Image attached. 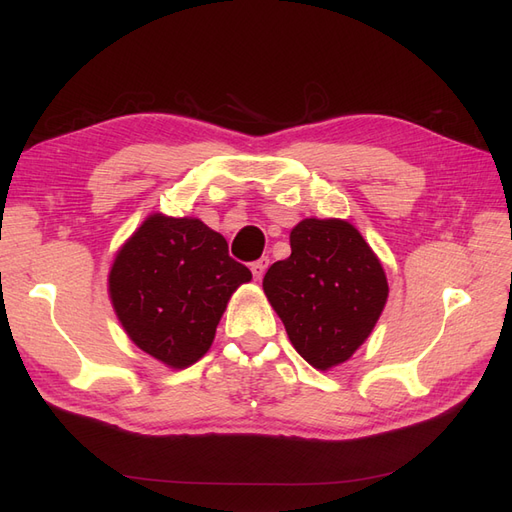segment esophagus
Returning a JSON list of instances; mask_svg holds the SVG:
<instances>
[{
    "label": "esophagus",
    "instance_id": "34e87169",
    "mask_svg": "<svg viewBox=\"0 0 512 512\" xmlns=\"http://www.w3.org/2000/svg\"><path fill=\"white\" fill-rule=\"evenodd\" d=\"M267 267H269V258L267 256H262L260 260H256V262H252V273H254V277L256 280H260L262 275H265V271H267Z\"/></svg>",
    "mask_w": 512,
    "mask_h": 512
}]
</instances>
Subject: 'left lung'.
<instances>
[{"mask_svg": "<svg viewBox=\"0 0 512 512\" xmlns=\"http://www.w3.org/2000/svg\"><path fill=\"white\" fill-rule=\"evenodd\" d=\"M290 250L269 267L262 290L294 350L329 371L374 331L389 282L376 252L346 220H301L290 230Z\"/></svg>", "mask_w": 512, "mask_h": 512, "instance_id": "obj_1", "label": "left lung"}]
</instances>
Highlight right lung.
Masks as SVG:
<instances>
[{"label": "right lung", "instance_id": "right-lung-1", "mask_svg": "<svg viewBox=\"0 0 512 512\" xmlns=\"http://www.w3.org/2000/svg\"><path fill=\"white\" fill-rule=\"evenodd\" d=\"M252 273L198 218L151 213L108 271V297L132 342L170 369L203 359L226 305Z\"/></svg>", "mask_w": 512, "mask_h": 512}]
</instances>
